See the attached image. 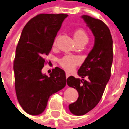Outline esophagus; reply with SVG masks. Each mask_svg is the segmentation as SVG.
Segmentation results:
<instances>
[{
  "mask_svg": "<svg viewBox=\"0 0 129 129\" xmlns=\"http://www.w3.org/2000/svg\"><path fill=\"white\" fill-rule=\"evenodd\" d=\"M65 75H66V78H69V77H70V74L69 73H65Z\"/></svg>",
  "mask_w": 129,
  "mask_h": 129,
  "instance_id": "1",
  "label": "esophagus"
}]
</instances>
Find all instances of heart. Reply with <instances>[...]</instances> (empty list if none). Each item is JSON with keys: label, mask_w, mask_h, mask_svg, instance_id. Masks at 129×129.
I'll return each instance as SVG.
<instances>
[{"label": "heart", "mask_w": 129, "mask_h": 129, "mask_svg": "<svg viewBox=\"0 0 129 129\" xmlns=\"http://www.w3.org/2000/svg\"><path fill=\"white\" fill-rule=\"evenodd\" d=\"M73 38L76 43L81 41H88V36H87L86 33L82 29H77L73 34ZM59 63L64 69L71 71L79 63V60L78 58L74 57V56H66L61 59Z\"/></svg>", "instance_id": "b5f03b06"}]
</instances>
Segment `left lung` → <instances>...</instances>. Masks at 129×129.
I'll return each mask as SVG.
<instances>
[{
    "mask_svg": "<svg viewBox=\"0 0 129 129\" xmlns=\"http://www.w3.org/2000/svg\"><path fill=\"white\" fill-rule=\"evenodd\" d=\"M81 18L93 33L94 45L78 71L81 79L73 76L67 79L68 86L78 92L77 101L69 105L70 111L75 115H85L97 105L110 80L113 59V38L107 26L88 15Z\"/></svg>",
    "mask_w": 129,
    "mask_h": 129,
    "instance_id": "1",
    "label": "left lung"
}]
</instances>
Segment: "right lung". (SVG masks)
Segmentation results:
<instances>
[{
    "label": "right lung",
    "instance_id": "add662e5",
    "mask_svg": "<svg viewBox=\"0 0 129 129\" xmlns=\"http://www.w3.org/2000/svg\"><path fill=\"white\" fill-rule=\"evenodd\" d=\"M42 14L31 19L23 29L16 46L14 72L19 103L29 115L45 110L49 97L66 85L65 72L55 68L50 76L42 73L43 57L51 50L55 37L68 16Z\"/></svg>",
    "mask_w": 129,
    "mask_h": 129
}]
</instances>
